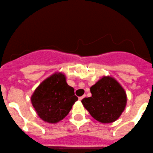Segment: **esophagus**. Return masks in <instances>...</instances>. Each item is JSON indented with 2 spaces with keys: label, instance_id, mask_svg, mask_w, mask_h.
Here are the masks:
<instances>
[{
  "label": "esophagus",
  "instance_id": "esophagus-1",
  "mask_svg": "<svg viewBox=\"0 0 153 153\" xmlns=\"http://www.w3.org/2000/svg\"><path fill=\"white\" fill-rule=\"evenodd\" d=\"M85 97V94H84V95H82V96H81V97H79V101H82V100Z\"/></svg>",
  "mask_w": 153,
  "mask_h": 153
}]
</instances>
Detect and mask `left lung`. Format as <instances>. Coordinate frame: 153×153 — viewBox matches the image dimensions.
I'll return each mask as SVG.
<instances>
[{
  "label": "left lung",
  "mask_w": 153,
  "mask_h": 153,
  "mask_svg": "<svg viewBox=\"0 0 153 153\" xmlns=\"http://www.w3.org/2000/svg\"><path fill=\"white\" fill-rule=\"evenodd\" d=\"M91 96L81 101L91 116L101 123L117 120L127 104L126 91L115 78L104 76L90 88Z\"/></svg>",
  "instance_id": "obj_1"
}]
</instances>
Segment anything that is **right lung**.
I'll return each mask as SVG.
<instances>
[{
  "label": "right lung",
  "instance_id": "add662e5",
  "mask_svg": "<svg viewBox=\"0 0 153 153\" xmlns=\"http://www.w3.org/2000/svg\"><path fill=\"white\" fill-rule=\"evenodd\" d=\"M78 97L68 85L65 74L56 72L45 79L30 97L32 106L44 122L56 124L65 119Z\"/></svg>",
  "mask_w": 153,
  "mask_h": 153
}]
</instances>
